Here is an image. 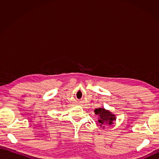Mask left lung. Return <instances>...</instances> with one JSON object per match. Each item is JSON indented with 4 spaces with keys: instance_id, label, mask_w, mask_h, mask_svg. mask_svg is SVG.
Listing matches in <instances>:
<instances>
[{
    "instance_id": "1",
    "label": "left lung",
    "mask_w": 159,
    "mask_h": 159,
    "mask_svg": "<svg viewBox=\"0 0 159 159\" xmlns=\"http://www.w3.org/2000/svg\"><path fill=\"white\" fill-rule=\"evenodd\" d=\"M94 112L96 115H98L100 116V119L98 120V122L100 123V126L104 127L105 124H113V120H116L114 115H113L109 111H107L102 108L96 109L94 111Z\"/></svg>"
}]
</instances>
